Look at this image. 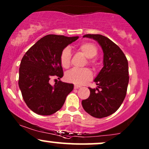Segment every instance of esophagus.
Instances as JSON below:
<instances>
[{"instance_id": "34e87169", "label": "esophagus", "mask_w": 149, "mask_h": 149, "mask_svg": "<svg viewBox=\"0 0 149 149\" xmlns=\"http://www.w3.org/2000/svg\"><path fill=\"white\" fill-rule=\"evenodd\" d=\"M80 88V86H78V85H74V89H78Z\"/></svg>"}]
</instances>
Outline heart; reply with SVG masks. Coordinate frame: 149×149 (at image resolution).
I'll return each mask as SVG.
<instances>
[{"mask_svg":"<svg viewBox=\"0 0 149 149\" xmlns=\"http://www.w3.org/2000/svg\"><path fill=\"white\" fill-rule=\"evenodd\" d=\"M78 49L83 53L88 59V64L94 66L96 64V60L93 59L98 52L97 47L92 42H85L78 46ZM60 64L63 68L68 69L70 66L71 61V52L69 47H65L61 51L59 57ZM92 73L90 69H73L66 73V79L67 81L76 85H83L87 81L92 79Z\"/></svg>","mask_w":149,"mask_h":149,"instance_id":"b5f03b06","label":"heart"}]
</instances>
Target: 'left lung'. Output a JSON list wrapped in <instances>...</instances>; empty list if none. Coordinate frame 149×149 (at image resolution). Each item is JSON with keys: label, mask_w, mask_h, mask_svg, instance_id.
Returning <instances> with one entry per match:
<instances>
[{"label": "left lung", "mask_w": 149, "mask_h": 149, "mask_svg": "<svg viewBox=\"0 0 149 149\" xmlns=\"http://www.w3.org/2000/svg\"><path fill=\"white\" fill-rule=\"evenodd\" d=\"M83 37L97 40L103 49L104 66L95 80L97 88L82 101L84 110L90 116L102 118L115 113L125 100L129 83L128 61L121 49L112 40L100 34Z\"/></svg>", "instance_id": "left-lung-1"}]
</instances>
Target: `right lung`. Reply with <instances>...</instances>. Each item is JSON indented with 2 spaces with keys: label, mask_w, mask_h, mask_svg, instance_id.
Listing matches in <instances>:
<instances>
[{
  "label": "right lung",
  "mask_w": 149,
  "mask_h": 149,
  "mask_svg": "<svg viewBox=\"0 0 149 149\" xmlns=\"http://www.w3.org/2000/svg\"><path fill=\"white\" fill-rule=\"evenodd\" d=\"M78 36L49 34L42 37L28 49L20 63L19 87L25 103L34 113L52 115L64 105L73 85L59 80L54 85L51 78L64 76L59 61L61 51ZM56 80V79H55Z\"/></svg>",
  "instance_id": "1"
}]
</instances>
